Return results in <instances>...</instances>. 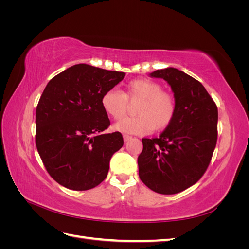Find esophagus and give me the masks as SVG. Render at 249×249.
Returning a JSON list of instances; mask_svg holds the SVG:
<instances>
[{
	"mask_svg": "<svg viewBox=\"0 0 249 249\" xmlns=\"http://www.w3.org/2000/svg\"><path fill=\"white\" fill-rule=\"evenodd\" d=\"M132 139V136H129V135H124V142H127L129 140Z\"/></svg>",
	"mask_w": 249,
	"mask_h": 249,
	"instance_id": "1",
	"label": "esophagus"
}]
</instances>
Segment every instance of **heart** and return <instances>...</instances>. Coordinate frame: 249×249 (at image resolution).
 Listing matches in <instances>:
<instances>
[{"label": "heart", "mask_w": 249, "mask_h": 249, "mask_svg": "<svg viewBox=\"0 0 249 249\" xmlns=\"http://www.w3.org/2000/svg\"><path fill=\"white\" fill-rule=\"evenodd\" d=\"M139 102L135 118L122 120L128 103ZM102 108L111 118L120 120L114 129L126 134L146 135L168 127L176 117L178 103L176 96L163 90L160 83L149 79L129 82L124 93L115 89L108 90L102 96Z\"/></svg>", "instance_id": "1"}]
</instances>
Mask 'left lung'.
<instances>
[{
	"label": "left lung",
	"mask_w": 249,
	"mask_h": 249,
	"mask_svg": "<svg viewBox=\"0 0 249 249\" xmlns=\"http://www.w3.org/2000/svg\"><path fill=\"white\" fill-rule=\"evenodd\" d=\"M167 81L177 99L171 124L159 138H143L139 178L150 190L176 194L206 172L217 143L218 109L201 83L173 67L150 73Z\"/></svg>",
	"instance_id": "8db88e82"
}]
</instances>
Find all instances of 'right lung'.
Returning <instances> with one entry per match:
<instances>
[{"label": "right lung", "mask_w": 249, "mask_h": 249, "mask_svg": "<svg viewBox=\"0 0 249 249\" xmlns=\"http://www.w3.org/2000/svg\"><path fill=\"white\" fill-rule=\"evenodd\" d=\"M125 76L76 64L53 78L36 108L35 143L49 175L65 188L85 191L100 185L111 157L124 145L119 132L104 133L110 120L103 94Z\"/></svg>", "instance_id": "add662e5"}]
</instances>
